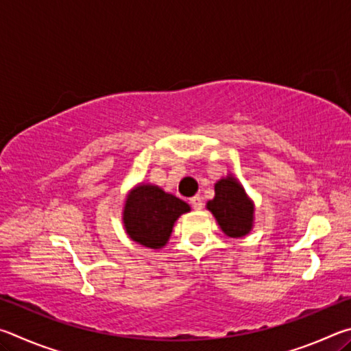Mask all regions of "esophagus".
Instances as JSON below:
<instances>
[{"label": "esophagus", "instance_id": "esophagus-1", "mask_svg": "<svg viewBox=\"0 0 351 351\" xmlns=\"http://www.w3.org/2000/svg\"><path fill=\"white\" fill-rule=\"evenodd\" d=\"M190 203H192V207L195 210L203 209V199H201L199 195H195L193 198H190Z\"/></svg>", "mask_w": 351, "mask_h": 351}]
</instances>
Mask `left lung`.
<instances>
[{
	"mask_svg": "<svg viewBox=\"0 0 351 351\" xmlns=\"http://www.w3.org/2000/svg\"><path fill=\"white\" fill-rule=\"evenodd\" d=\"M207 209L215 217L223 232L230 239H241L254 226V203L232 175L217 181L215 197L207 201Z\"/></svg>",
	"mask_w": 351,
	"mask_h": 351,
	"instance_id": "1",
	"label": "left lung"
}]
</instances>
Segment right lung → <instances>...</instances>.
<instances>
[{
    "mask_svg": "<svg viewBox=\"0 0 351 351\" xmlns=\"http://www.w3.org/2000/svg\"><path fill=\"white\" fill-rule=\"evenodd\" d=\"M190 206L153 184H139L128 193L123 226L130 239L150 249L167 245L171 229Z\"/></svg>",
    "mask_w": 351,
    "mask_h": 351,
    "instance_id": "add662e5",
    "label": "right lung"
}]
</instances>
